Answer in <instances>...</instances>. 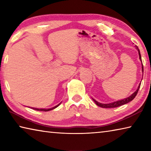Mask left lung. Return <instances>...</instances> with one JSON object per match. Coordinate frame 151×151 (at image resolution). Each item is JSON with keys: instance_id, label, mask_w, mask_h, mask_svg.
Listing matches in <instances>:
<instances>
[{"instance_id": "left-lung-1", "label": "left lung", "mask_w": 151, "mask_h": 151, "mask_svg": "<svg viewBox=\"0 0 151 151\" xmlns=\"http://www.w3.org/2000/svg\"><path fill=\"white\" fill-rule=\"evenodd\" d=\"M136 47H137L136 48L137 49L138 52H139V59L142 62L141 55H140V50H139V48H138L137 46H136ZM142 73H143V65H142ZM142 76H143V74H142ZM140 83L139 84V86H138V88H137V90L135 91L134 93L131 94V95H130L129 96H128L127 98H125L124 99H121V100H119V101H116L112 102V103H107V104H103V103H99L98 101H96V100H94V99H93V98H92V99H93V101L94 102V103H95L97 106L102 107V108H115V107H118V106H120L124 105V104H127L128 103H129V102H131V101L133 100V99H134V97L137 96L138 91H139V89L140 88Z\"/></svg>"}]
</instances>
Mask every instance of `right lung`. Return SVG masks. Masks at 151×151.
I'll list each match as a JSON object with an SVG mask.
<instances>
[{
	"instance_id": "right-lung-1",
	"label": "right lung",
	"mask_w": 151,
	"mask_h": 151,
	"mask_svg": "<svg viewBox=\"0 0 151 151\" xmlns=\"http://www.w3.org/2000/svg\"><path fill=\"white\" fill-rule=\"evenodd\" d=\"M61 103H62V102H60V103L59 104H57V105H56V106H55L54 107H52V108H50V109H37V108H33V107H31V109H34V110H36V111H51V110H53V109H55L57 108V107H58V106L60 105V104H61Z\"/></svg>"
}]
</instances>
